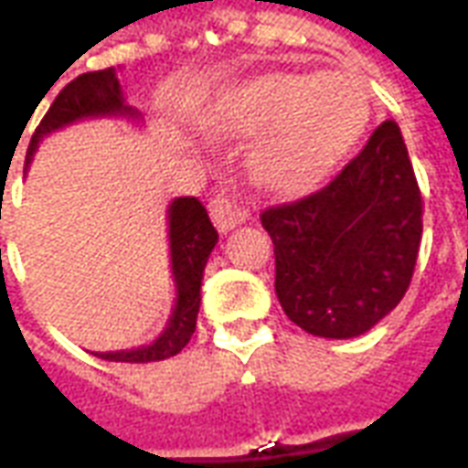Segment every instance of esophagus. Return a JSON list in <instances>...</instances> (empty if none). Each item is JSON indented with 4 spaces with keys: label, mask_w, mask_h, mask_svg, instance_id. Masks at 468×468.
<instances>
[{
    "label": "esophagus",
    "mask_w": 468,
    "mask_h": 468,
    "mask_svg": "<svg viewBox=\"0 0 468 468\" xmlns=\"http://www.w3.org/2000/svg\"><path fill=\"white\" fill-rule=\"evenodd\" d=\"M210 218H213V225L220 233H228V230H233L248 220V210H243L240 205L228 200L223 195H218L210 200Z\"/></svg>",
    "instance_id": "esophagus-1"
}]
</instances>
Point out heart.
<instances>
[{"mask_svg":"<svg viewBox=\"0 0 468 468\" xmlns=\"http://www.w3.org/2000/svg\"><path fill=\"white\" fill-rule=\"evenodd\" d=\"M233 133H261L250 173L273 193H303L324 180L368 127L371 97L358 77L261 75L238 85L220 107Z\"/></svg>","mask_w":468,"mask_h":468,"instance_id":"1","label":"heart"}]
</instances>
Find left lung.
<instances>
[{"label": "left lung", "instance_id": "left-lung-1", "mask_svg": "<svg viewBox=\"0 0 468 468\" xmlns=\"http://www.w3.org/2000/svg\"><path fill=\"white\" fill-rule=\"evenodd\" d=\"M421 215L401 130L386 120L324 190L261 215L285 315L321 338L371 331L409 291Z\"/></svg>", "mask_w": 468, "mask_h": 468}]
</instances>
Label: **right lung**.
Segmentation results:
<instances>
[{"instance_id":"add662e5","label":"right lung","mask_w":468,"mask_h":468,"mask_svg":"<svg viewBox=\"0 0 468 468\" xmlns=\"http://www.w3.org/2000/svg\"><path fill=\"white\" fill-rule=\"evenodd\" d=\"M87 117H140L137 110L124 105L122 87L117 80L115 67L85 72L72 80L65 90L55 97L52 107L47 110L42 122L32 134L27 147V163H32L35 150L55 130L67 124L80 122ZM167 235H170V265L175 281L173 315L165 331L150 346L130 348V351L95 353L105 361L120 363H150L165 361L180 353L195 334L197 311H200V285L207 258L218 243V230L207 218V210L197 197H175L167 207Z\"/></svg>"}]
</instances>
